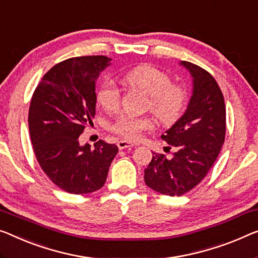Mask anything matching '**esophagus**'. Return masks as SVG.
Instances as JSON below:
<instances>
[{
	"instance_id": "esophagus-1",
	"label": "esophagus",
	"mask_w": 258,
	"mask_h": 258,
	"mask_svg": "<svg viewBox=\"0 0 258 258\" xmlns=\"http://www.w3.org/2000/svg\"><path fill=\"white\" fill-rule=\"evenodd\" d=\"M117 145L119 149H126V148H131V147H134V146H137L132 144V142H128L126 140H119Z\"/></svg>"
}]
</instances>
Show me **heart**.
Returning a JSON list of instances; mask_svg holds the SVG:
<instances>
[{
  "mask_svg": "<svg viewBox=\"0 0 258 258\" xmlns=\"http://www.w3.org/2000/svg\"><path fill=\"white\" fill-rule=\"evenodd\" d=\"M124 80L130 86L137 87L149 96L148 109L163 124H170L177 119L184 109L186 92L178 84L171 83L166 73L152 66H139L126 73ZM97 102L105 110L117 109L120 103V90L112 81L105 80L97 92ZM153 127L149 117H136L128 113L119 116L111 130L127 140H139L142 132Z\"/></svg>",
  "mask_w": 258,
  "mask_h": 258,
  "instance_id": "1",
  "label": "heart"
}]
</instances>
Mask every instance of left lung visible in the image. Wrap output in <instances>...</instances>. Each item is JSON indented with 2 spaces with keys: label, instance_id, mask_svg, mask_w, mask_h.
Here are the masks:
<instances>
[{
  "label": "left lung",
  "instance_id": "obj_1",
  "mask_svg": "<svg viewBox=\"0 0 258 258\" xmlns=\"http://www.w3.org/2000/svg\"><path fill=\"white\" fill-rule=\"evenodd\" d=\"M192 95L185 112L161 138L177 148L171 159L153 153L145 169V183L167 196H182L202 182L225 141L226 106L217 81L205 69L187 61Z\"/></svg>",
  "mask_w": 258,
  "mask_h": 258
}]
</instances>
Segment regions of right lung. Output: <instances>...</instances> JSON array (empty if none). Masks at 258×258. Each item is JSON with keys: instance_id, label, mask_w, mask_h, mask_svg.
<instances>
[{"instance_id": "1", "label": "right lung", "mask_w": 258, "mask_h": 258, "mask_svg": "<svg viewBox=\"0 0 258 258\" xmlns=\"http://www.w3.org/2000/svg\"><path fill=\"white\" fill-rule=\"evenodd\" d=\"M104 55L64 60L44 75L31 99L29 131L41 169L61 189L90 194L104 185L116 145L99 140L91 148L79 137L96 113V81L110 66Z\"/></svg>"}]
</instances>
